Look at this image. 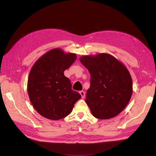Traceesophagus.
Instances as JSON below:
<instances>
[{"label": "esophagus", "instance_id": "obj_1", "mask_svg": "<svg viewBox=\"0 0 156 156\" xmlns=\"http://www.w3.org/2000/svg\"><path fill=\"white\" fill-rule=\"evenodd\" d=\"M79 94H80V95H81V98H84V97H85V92H84V91H80Z\"/></svg>", "mask_w": 156, "mask_h": 156}]
</instances>
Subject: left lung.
<instances>
[{"label": "left lung", "mask_w": 156, "mask_h": 156, "mask_svg": "<svg viewBox=\"0 0 156 156\" xmlns=\"http://www.w3.org/2000/svg\"><path fill=\"white\" fill-rule=\"evenodd\" d=\"M80 61L90 74L86 103L99 119L114 117L125 109L132 95V80L126 67L106 53L84 55Z\"/></svg>", "instance_id": "left-lung-1"}]
</instances>
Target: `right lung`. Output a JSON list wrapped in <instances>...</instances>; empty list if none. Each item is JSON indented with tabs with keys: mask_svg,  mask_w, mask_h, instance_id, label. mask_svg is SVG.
<instances>
[{
	"mask_svg": "<svg viewBox=\"0 0 156 156\" xmlns=\"http://www.w3.org/2000/svg\"><path fill=\"white\" fill-rule=\"evenodd\" d=\"M76 58V53L55 48L41 56L32 66L27 90L31 103L41 115L53 121L62 119L70 114L81 98L72 89L70 80L64 75Z\"/></svg>",
	"mask_w": 156,
	"mask_h": 156,
	"instance_id": "obj_1",
	"label": "right lung"
}]
</instances>
